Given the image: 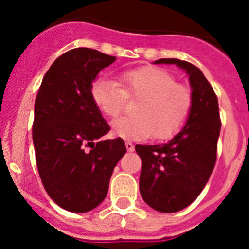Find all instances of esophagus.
<instances>
[{
  "label": "esophagus",
  "instance_id": "1",
  "mask_svg": "<svg viewBox=\"0 0 249 249\" xmlns=\"http://www.w3.org/2000/svg\"><path fill=\"white\" fill-rule=\"evenodd\" d=\"M124 144H126V148H127V151H128V152L135 151V146H133V143H132V142H129V141H126V142H124Z\"/></svg>",
  "mask_w": 249,
  "mask_h": 249
}]
</instances>
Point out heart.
<instances>
[{
    "label": "heart",
    "mask_w": 249,
    "mask_h": 249,
    "mask_svg": "<svg viewBox=\"0 0 249 249\" xmlns=\"http://www.w3.org/2000/svg\"><path fill=\"white\" fill-rule=\"evenodd\" d=\"M91 97L98 109L114 118L123 111L127 98L136 100V116L113 121L116 136L140 141L153 136L168 140L187 123L193 108V94L187 86L177 83L176 77L160 67L146 66L121 73L118 82L100 77L91 86Z\"/></svg>",
    "instance_id": "b5f03b06"
}]
</instances>
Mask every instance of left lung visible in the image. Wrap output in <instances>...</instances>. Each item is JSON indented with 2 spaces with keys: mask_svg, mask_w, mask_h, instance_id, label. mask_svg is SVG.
Masks as SVG:
<instances>
[{
  "mask_svg": "<svg viewBox=\"0 0 249 249\" xmlns=\"http://www.w3.org/2000/svg\"><path fill=\"white\" fill-rule=\"evenodd\" d=\"M155 63L183 68L193 94L192 112L178 135L164 144L136 146L142 160V198L158 212L173 213L190 206L210 179L222 123L217 96L198 67L177 58H160Z\"/></svg>",
  "mask_w": 249,
  "mask_h": 249,
  "instance_id": "1",
  "label": "left lung"
}]
</instances>
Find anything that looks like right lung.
<instances>
[{
    "mask_svg": "<svg viewBox=\"0 0 249 249\" xmlns=\"http://www.w3.org/2000/svg\"><path fill=\"white\" fill-rule=\"evenodd\" d=\"M114 59L92 48L68 51L46 72L35 101L39 177L51 198L70 212H89L106 198L112 172L126 153L122 138L100 140L111 128L91 97L92 81Z\"/></svg>",
    "mask_w": 249,
    "mask_h": 249,
    "instance_id": "right-lung-1",
    "label": "right lung"
}]
</instances>
